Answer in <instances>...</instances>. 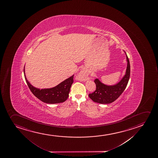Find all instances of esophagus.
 I'll list each match as a JSON object with an SVG mask.
<instances>
[{"label":"esophagus","mask_w":158,"mask_h":158,"mask_svg":"<svg viewBox=\"0 0 158 158\" xmlns=\"http://www.w3.org/2000/svg\"><path fill=\"white\" fill-rule=\"evenodd\" d=\"M80 75H81V76H84V75H85V73H84V72H82L81 73Z\"/></svg>","instance_id":"obj_1"}]
</instances>
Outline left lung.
Masks as SVG:
<instances>
[{
	"label": "left lung",
	"instance_id": "1",
	"mask_svg": "<svg viewBox=\"0 0 158 158\" xmlns=\"http://www.w3.org/2000/svg\"><path fill=\"white\" fill-rule=\"evenodd\" d=\"M126 56L127 62L126 73L122 79L118 83L113 85H107L103 84L98 78L94 82L96 85V89L94 93L90 94L89 97L96 103L100 104H109L116 101L123 93L128 83L130 76V64L128 57Z\"/></svg>",
	"mask_w": 158,
	"mask_h": 158
}]
</instances>
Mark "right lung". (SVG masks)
<instances>
[{"instance_id": "obj_1", "label": "right lung", "mask_w": 158, "mask_h": 158, "mask_svg": "<svg viewBox=\"0 0 158 158\" xmlns=\"http://www.w3.org/2000/svg\"><path fill=\"white\" fill-rule=\"evenodd\" d=\"M26 81L33 94L40 99L41 101L48 104H57L63 103L69 97V93L73 83L74 82V75L63 81L57 85L52 88H36L30 84L26 77L25 67L23 69Z\"/></svg>"}]
</instances>
